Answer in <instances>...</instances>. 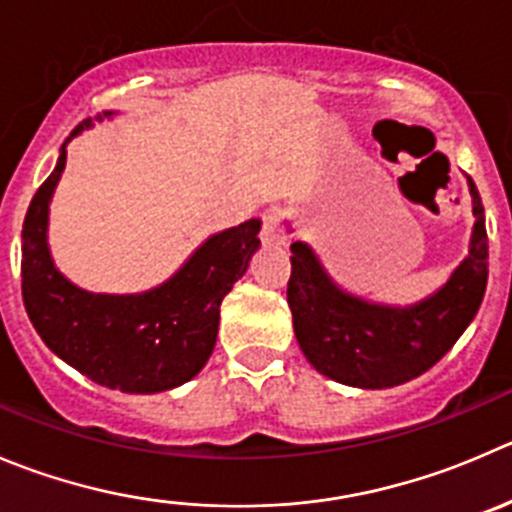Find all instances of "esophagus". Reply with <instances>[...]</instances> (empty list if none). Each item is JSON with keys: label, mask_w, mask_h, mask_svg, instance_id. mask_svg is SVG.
Listing matches in <instances>:
<instances>
[{"label": "esophagus", "mask_w": 512, "mask_h": 512, "mask_svg": "<svg viewBox=\"0 0 512 512\" xmlns=\"http://www.w3.org/2000/svg\"><path fill=\"white\" fill-rule=\"evenodd\" d=\"M262 242L265 245H285V235L280 230V207H270L262 222Z\"/></svg>", "instance_id": "obj_1"}]
</instances>
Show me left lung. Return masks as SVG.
I'll use <instances>...</instances> for the list:
<instances>
[{"mask_svg":"<svg viewBox=\"0 0 512 512\" xmlns=\"http://www.w3.org/2000/svg\"><path fill=\"white\" fill-rule=\"evenodd\" d=\"M468 255L440 290L413 305H385L342 290L307 242L290 245L287 305L300 350L317 372L362 390L395 388L423 375L478 315L488 285V232L478 187Z\"/></svg>","mask_w":512,"mask_h":512,"instance_id":"left-lung-1","label":"left lung"}]
</instances>
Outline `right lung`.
Wrapping results in <instances>:
<instances>
[{"label":"right lung","instance_id":"add662e5","mask_svg":"<svg viewBox=\"0 0 512 512\" xmlns=\"http://www.w3.org/2000/svg\"><path fill=\"white\" fill-rule=\"evenodd\" d=\"M112 114H97V122ZM89 127L92 119H84L69 140ZM67 142L24 217L22 297L29 320L54 355L97 385L142 395L180 388L215 350L220 305L250 267L262 222L210 235L170 280L147 292L82 290L57 270L47 245L49 202L67 165Z\"/></svg>","mask_w":512,"mask_h":512}]
</instances>
